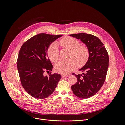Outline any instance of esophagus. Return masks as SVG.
Here are the masks:
<instances>
[{
  "label": "esophagus",
  "mask_w": 125,
  "mask_h": 125,
  "mask_svg": "<svg viewBox=\"0 0 125 125\" xmlns=\"http://www.w3.org/2000/svg\"><path fill=\"white\" fill-rule=\"evenodd\" d=\"M61 76H62V77H67V76H69V74H67V75H66V74H62Z\"/></svg>",
  "instance_id": "1"
}]
</instances>
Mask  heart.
<instances>
[{
	"mask_svg": "<svg viewBox=\"0 0 125 125\" xmlns=\"http://www.w3.org/2000/svg\"><path fill=\"white\" fill-rule=\"evenodd\" d=\"M60 44L64 48L70 51L69 60H61L55 65V70L57 73L63 74H67L73 71L76 67L82 66L87 63L89 58V51L86 45H80L77 39L71 37H65L60 41ZM50 60L55 62L59 58V52L57 42L52 43L47 51Z\"/></svg>",
	"mask_w": 125,
	"mask_h": 125,
	"instance_id": "b5f03b06",
	"label": "heart"
}]
</instances>
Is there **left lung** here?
I'll use <instances>...</instances> for the list:
<instances>
[{
	"label": "left lung",
	"instance_id": "1",
	"mask_svg": "<svg viewBox=\"0 0 125 125\" xmlns=\"http://www.w3.org/2000/svg\"><path fill=\"white\" fill-rule=\"evenodd\" d=\"M70 36L81 41L89 51V58L84 66L79 70L83 74L75 75L77 82L71 87L74 94L78 98L87 99L97 93L105 80L109 64L107 52L103 43L97 37L84 33Z\"/></svg>",
	"mask_w": 125,
	"mask_h": 125
}]
</instances>
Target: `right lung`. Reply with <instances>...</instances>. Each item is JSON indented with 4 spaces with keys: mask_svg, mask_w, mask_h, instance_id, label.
I'll return each mask as SVG.
<instances>
[{
    "mask_svg": "<svg viewBox=\"0 0 125 125\" xmlns=\"http://www.w3.org/2000/svg\"><path fill=\"white\" fill-rule=\"evenodd\" d=\"M62 35L38 34L26 41L20 50L17 63L20 79L25 91L33 97L47 98L54 92L60 80V74L50 73L45 76L44 73L53 68L48 57V49Z\"/></svg>",
    "mask_w": 125,
    "mask_h": 125,
    "instance_id": "obj_1",
    "label": "right lung"
}]
</instances>
